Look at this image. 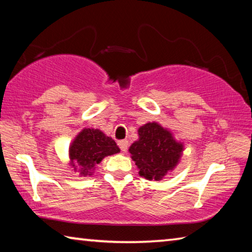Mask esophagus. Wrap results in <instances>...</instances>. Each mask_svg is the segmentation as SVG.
Segmentation results:
<instances>
[{
	"label": "esophagus",
	"mask_w": 252,
	"mask_h": 252,
	"mask_svg": "<svg viewBox=\"0 0 252 252\" xmlns=\"http://www.w3.org/2000/svg\"><path fill=\"white\" fill-rule=\"evenodd\" d=\"M118 146L121 149V151L126 152L127 148H129V142H127V140H121V141L118 142Z\"/></svg>",
	"instance_id": "esophagus-1"
}]
</instances>
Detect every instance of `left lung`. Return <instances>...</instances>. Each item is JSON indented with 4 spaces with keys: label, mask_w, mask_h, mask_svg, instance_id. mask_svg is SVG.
I'll use <instances>...</instances> for the list:
<instances>
[{
    "label": "left lung",
    "mask_w": 252,
    "mask_h": 252,
    "mask_svg": "<svg viewBox=\"0 0 252 252\" xmlns=\"http://www.w3.org/2000/svg\"><path fill=\"white\" fill-rule=\"evenodd\" d=\"M139 140L129 151L139 169V174L148 180L159 181L173 170L183 151L182 143L157 122H149L138 130Z\"/></svg>",
    "instance_id": "8db88e82"
}]
</instances>
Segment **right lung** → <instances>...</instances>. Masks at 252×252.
<instances>
[{
    "instance_id": "1",
    "label": "right lung",
    "mask_w": 252,
    "mask_h": 252,
    "mask_svg": "<svg viewBox=\"0 0 252 252\" xmlns=\"http://www.w3.org/2000/svg\"><path fill=\"white\" fill-rule=\"evenodd\" d=\"M120 152V149L110 136L97 129H83L75 136L69 150L70 162L74 170L82 176H91L94 165L108 156Z\"/></svg>"
}]
</instances>
